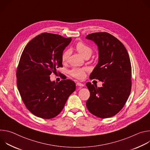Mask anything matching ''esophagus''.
I'll use <instances>...</instances> for the list:
<instances>
[{
	"instance_id": "1",
	"label": "esophagus",
	"mask_w": 150,
	"mask_h": 150,
	"mask_svg": "<svg viewBox=\"0 0 150 150\" xmlns=\"http://www.w3.org/2000/svg\"><path fill=\"white\" fill-rule=\"evenodd\" d=\"M76 85L77 86H78V87H83L84 86V84H83V83H81V82H76Z\"/></svg>"
}]
</instances>
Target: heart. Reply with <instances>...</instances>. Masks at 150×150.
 Masks as SVG:
<instances>
[{
  "instance_id": "1",
  "label": "heart",
  "mask_w": 150,
  "mask_h": 150,
  "mask_svg": "<svg viewBox=\"0 0 150 150\" xmlns=\"http://www.w3.org/2000/svg\"><path fill=\"white\" fill-rule=\"evenodd\" d=\"M75 49L76 51L85 59L89 58L93 52V50L91 47L86 45L82 41L78 42L76 46ZM71 54V51L69 50H67L65 52H63L62 54V61L63 63H66L68 61L69 56ZM70 75L75 78L76 79H82L85 76V71L83 69L79 68H74L69 72Z\"/></svg>"
}]
</instances>
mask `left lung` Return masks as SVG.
Segmentation results:
<instances>
[{"label": "left lung", "mask_w": 150, "mask_h": 150, "mask_svg": "<svg viewBox=\"0 0 150 150\" xmlns=\"http://www.w3.org/2000/svg\"><path fill=\"white\" fill-rule=\"evenodd\" d=\"M86 38L93 41L98 49V62L90 79L103 83L101 87L91 82L86 83L90 93L87 108L97 117H110L122 110L131 93L130 58L124 45L109 33H91Z\"/></svg>", "instance_id": "8db88e82"}]
</instances>
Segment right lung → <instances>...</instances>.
Here are the masks:
<instances>
[{
  "label": "right lung",
  "instance_id": "1",
  "mask_svg": "<svg viewBox=\"0 0 150 150\" xmlns=\"http://www.w3.org/2000/svg\"><path fill=\"white\" fill-rule=\"evenodd\" d=\"M71 38L44 33L32 39L21 56L16 70L17 87L27 109L42 119H52L63 109L75 83L63 79L52 82L50 75L63 67L62 54Z\"/></svg>",
  "mask_w": 150,
  "mask_h": 150
}]
</instances>
